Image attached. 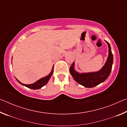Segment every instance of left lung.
Returning <instances> with one entry per match:
<instances>
[{"mask_svg": "<svg viewBox=\"0 0 127 127\" xmlns=\"http://www.w3.org/2000/svg\"><path fill=\"white\" fill-rule=\"evenodd\" d=\"M109 48V55L104 66L95 72L79 73L74 69V62L70 66L69 71L72 76L77 83L87 88H92L100 84L107 78L110 74L113 63V55L109 42L105 41Z\"/></svg>", "mask_w": 127, "mask_h": 127, "instance_id": "1", "label": "left lung"}]
</instances>
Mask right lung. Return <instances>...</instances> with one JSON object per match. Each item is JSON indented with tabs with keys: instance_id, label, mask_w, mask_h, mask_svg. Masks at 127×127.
<instances>
[{
	"instance_id": "obj_1",
	"label": "right lung",
	"mask_w": 127,
	"mask_h": 127,
	"mask_svg": "<svg viewBox=\"0 0 127 127\" xmlns=\"http://www.w3.org/2000/svg\"><path fill=\"white\" fill-rule=\"evenodd\" d=\"M54 66H53V68H52V70H51V72H50V73L48 74V76L44 77V78H42L40 79L39 80H38L37 81H36V82L32 83V84H30V85H25V84H23V83H21V82L19 81L18 79H16L17 81L19 83H21V85H23V86H25L27 87L28 88H29V89H33V90H37V89H40L42 87L44 86L45 85L47 84V83L48 82V81L50 78H51V76H52V74L53 73V72H54Z\"/></svg>"
}]
</instances>
